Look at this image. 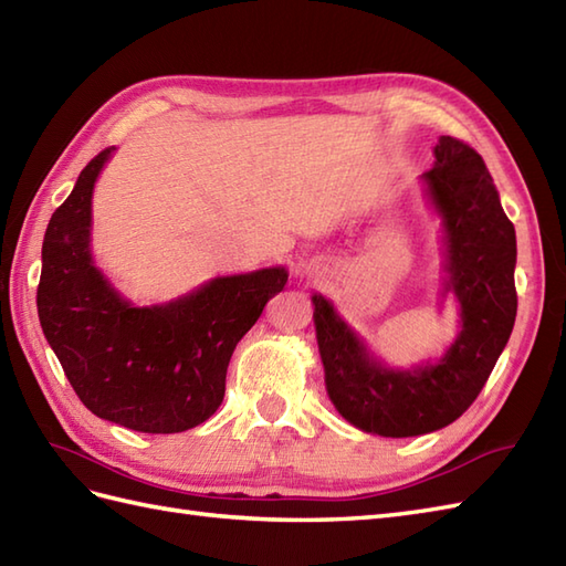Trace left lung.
<instances>
[{"label":"left lung","instance_id":"left-lung-1","mask_svg":"<svg viewBox=\"0 0 566 566\" xmlns=\"http://www.w3.org/2000/svg\"><path fill=\"white\" fill-rule=\"evenodd\" d=\"M423 181L442 217L444 294L461 303V332L438 364L380 366L332 303L313 296L327 395L352 426L382 438H413L454 423L481 395L516 317V234L483 157L469 143L440 136Z\"/></svg>","mask_w":566,"mask_h":566}]
</instances>
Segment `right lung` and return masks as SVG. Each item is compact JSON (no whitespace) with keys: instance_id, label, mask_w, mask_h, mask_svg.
<instances>
[{"instance_id":"obj_1","label":"right lung","mask_w":566,"mask_h":566,"mask_svg":"<svg viewBox=\"0 0 566 566\" xmlns=\"http://www.w3.org/2000/svg\"><path fill=\"white\" fill-rule=\"evenodd\" d=\"M112 150L85 165L48 224L40 325L85 409L128 430L184 432L222 403L231 354L289 274H231L165 306H132L91 255L93 188Z\"/></svg>"}]
</instances>
